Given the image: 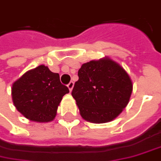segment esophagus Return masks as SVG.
I'll use <instances>...</instances> for the list:
<instances>
[{"mask_svg":"<svg viewBox=\"0 0 161 161\" xmlns=\"http://www.w3.org/2000/svg\"><path fill=\"white\" fill-rule=\"evenodd\" d=\"M67 86H68V88H69V92H71L73 89V86H74V83H73V82H69Z\"/></svg>","mask_w":161,"mask_h":161,"instance_id":"34e87169","label":"esophagus"}]
</instances>
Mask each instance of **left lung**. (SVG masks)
<instances>
[{
    "mask_svg": "<svg viewBox=\"0 0 161 161\" xmlns=\"http://www.w3.org/2000/svg\"><path fill=\"white\" fill-rule=\"evenodd\" d=\"M71 95L81 117L94 124L107 123L126 107L132 82L123 67L104 57L82 64Z\"/></svg>",
    "mask_w": 161,
    "mask_h": 161,
    "instance_id": "8db88e82",
    "label": "left lung"
}]
</instances>
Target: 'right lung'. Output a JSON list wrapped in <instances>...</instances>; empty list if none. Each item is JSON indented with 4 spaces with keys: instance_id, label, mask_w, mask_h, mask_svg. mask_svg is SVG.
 Masks as SVG:
<instances>
[{
    "instance_id": "1",
    "label": "right lung",
    "mask_w": 161,
    "mask_h": 161,
    "mask_svg": "<svg viewBox=\"0 0 161 161\" xmlns=\"http://www.w3.org/2000/svg\"><path fill=\"white\" fill-rule=\"evenodd\" d=\"M69 91L61 84L58 73L42 64L14 81L11 88L14 105L30 121L47 123L56 118L58 105Z\"/></svg>"
}]
</instances>
